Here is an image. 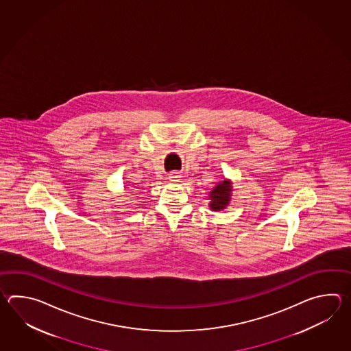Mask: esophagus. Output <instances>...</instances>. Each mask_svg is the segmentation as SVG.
I'll return each mask as SVG.
<instances>
[{
  "label": "esophagus",
  "instance_id": "1",
  "mask_svg": "<svg viewBox=\"0 0 351 351\" xmlns=\"http://www.w3.org/2000/svg\"><path fill=\"white\" fill-rule=\"evenodd\" d=\"M169 179L171 180H173V182H177V180H179L180 179V174L177 172H173L172 174H169Z\"/></svg>",
  "mask_w": 351,
  "mask_h": 351
}]
</instances>
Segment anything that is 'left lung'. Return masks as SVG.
<instances>
[{
	"instance_id": "8db88e82",
	"label": "left lung",
	"mask_w": 351,
	"mask_h": 351,
	"mask_svg": "<svg viewBox=\"0 0 351 351\" xmlns=\"http://www.w3.org/2000/svg\"><path fill=\"white\" fill-rule=\"evenodd\" d=\"M232 192H233V188H232V182L230 179L224 178L223 180H219L216 186H213V189L209 192V208L212 209L213 212L226 209V207L231 202Z\"/></svg>"
}]
</instances>
